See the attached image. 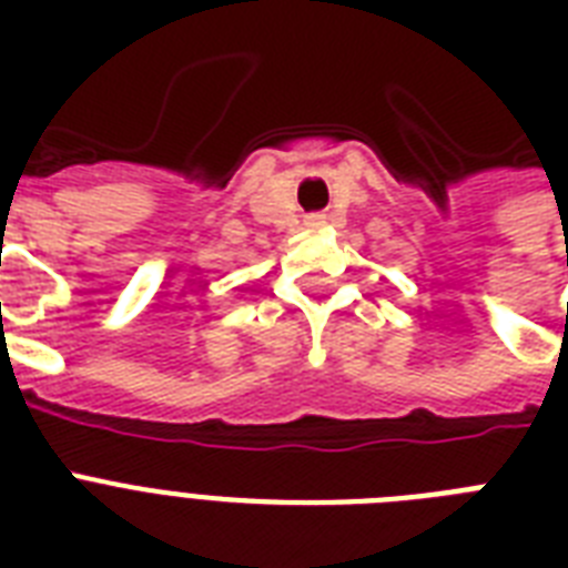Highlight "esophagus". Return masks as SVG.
Returning a JSON list of instances; mask_svg holds the SVG:
<instances>
[{
	"label": "esophagus",
	"instance_id": "34e87169",
	"mask_svg": "<svg viewBox=\"0 0 568 568\" xmlns=\"http://www.w3.org/2000/svg\"><path fill=\"white\" fill-rule=\"evenodd\" d=\"M324 223H327L324 214H306V226H310V230H318V226H324Z\"/></svg>",
	"mask_w": 568,
	"mask_h": 568
}]
</instances>
